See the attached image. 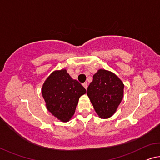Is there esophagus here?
Instances as JSON below:
<instances>
[{"mask_svg":"<svg viewBox=\"0 0 160 160\" xmlns=\"http://www.w3.org/2000/svg\"><path fill=\"white\" fill-rule=\"evenodd\" d=\"M82 85L84 86V88H85V89H87V88H88V82H84L82 84Z\"/></svg>","mask_w":160,"mask_h":160,"instance_id":"34e87169","label":"esophagus"}]
</instances>
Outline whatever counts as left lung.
<instances>
[{
    "label": "left lung",
    "mask_w": 160,
    "mask_h": 160,
    "mask_svg": "<svg viewBox=\"0 0 160 160\" xmlns=\"http://www.w3.org/2000/svg\"><path fill=\"white\" fill-rule=\"evenodd\" d=\"M124 84L115 74L100 69L93 75L87 95L100 118H109L116 112L123 98Z\"/></svg>",
    "instance_id": "obj_1"
}]
</instances>
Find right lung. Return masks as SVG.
<instances>
[{"instance_id": "obj_1", "label": "right lung", "mask_w": 160, "mask_h": 160, "mask_svg": "<svg viewBox=\"0 0 160 160\" xmlns=\"http://www.w3.org/2000/svg\"><path fill=\"white\" fill-rule=\"evenodd\" d=\"M85 93V88L73 80L65 69L52 72L42 88L48 110L62 122L70 120L80 97Z\"/></svg>"}]
</instances>
